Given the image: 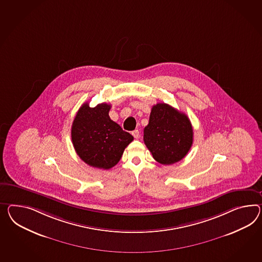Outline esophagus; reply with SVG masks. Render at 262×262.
Listing matches in <instances>:
<instances>
[{
	"mask_svg": "<svg viewBox=\"0 0 262 262\" xmlns=\"http://www.w3.org/2000/svg\"><path fill=\"white\" fill-rule=\"evenodd\" d=\"M132 135H133V137H134L135 139H140V138H141V134H140V131H139V130L132 131Z\"/></svg>",
	"mask_w": 262,
	"mask_h": 262,
	"instance_id": "obj_1",
	"label": "esophagus"
}]
</instances>
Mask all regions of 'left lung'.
<instances>
[{
    "mask_svg": "<svg viewBox=\"0 0 262 262\" xmlns=\"http://www.w3.org/2000/svg\"><path fill=\"white\" fill-rule=\"evenodd\" d=\"M193 135L186 115L166 103H157L143 130V141L156 161L169 165L187 155L193 143Z\"/></svg>",
    "mask_w": 262,
    "mask_h": 262,
    "instance_id": "obj_1",
    "label": "left lung"
}]
</instances>
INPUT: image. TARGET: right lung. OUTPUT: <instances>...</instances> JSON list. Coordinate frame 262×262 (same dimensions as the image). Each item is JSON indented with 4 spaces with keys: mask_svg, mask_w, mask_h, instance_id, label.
Instances as JSON below:
<instances>
[{
    "mask_svg": "<svg viewBox=\"0 0 262 262\" xmlns=\"http://www.w3.org/2000/svg\"><path fill=\"white\" fill-rule=\"evenodd\" d=\"M110 104L100 103L90 107L83 103L71 128V139L76 153L92 167L107 170L115 166L124 149L134 140L133 136L109 117Z\"/></svg>",
    "mask_w": 262,
    "mask_h": 262,
    "instance_id": "obj_1",
    "label": "right lung"
}]
</instances>
